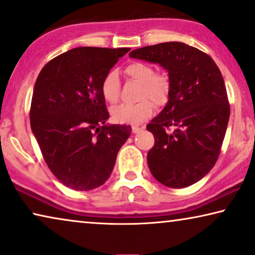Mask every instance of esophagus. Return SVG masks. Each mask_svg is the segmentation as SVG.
I'll use <instances>...</instances> for the list:
<instances>
[{"label":"esophagus","mask_w":255,"mask_h":255,"mask_svg":"<svg viewBox=\"0 0 255 255\" xmlns=\"http://www.w3.org/2000/svg\"><path fill=\"white\" fill-rule=\"evenodd\" d=\"M143 127H139V126H132L131 127V130L132 132H138L139 130H142Z\"/></svg>","instance_id":"esophagus-1"}]
</instances>
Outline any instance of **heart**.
<instances>
[{
	"label": "heart",
	"instance_id": "heart-1",
	"mask_svg": "<svg viewBox=\"0 0 255 255\" xmlns=\"http://www.w3.org/2000/svg\"><path fill=\"white\" fill-rule=\"evenodd\" d=\"M128 77L141 83L139 98L136 104H123L112 111V117L118 124H141L151 117L153 101L157 106H162L168 100L171 92V80L166 73H155L151 64L134 61L125 67ZM103 98L106 103L116 104L119 100L120 81L116 71H110L103 78L100 85ZM151 99L153 101L149 100Z\"/></svg>",
	"mask_w": 255,
	"mask_h": 255
}]
</instances>
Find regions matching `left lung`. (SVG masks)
Wrapping results in <instances>:
<instances>
[{
    "instance_id": "8db88e82",
    "label": "left lung",
    "mask_w": 255,
    "mask_h": 255,
    "mask_svg": "<svg viewBox=\"0 0 255 255\" xmlns=\"http://www.w3.org/2000/svg\"><path fill=\"white\" fill-rule=\"evenodd\" d=\"M129 56L167 70L170 97L146 126L155 136L146 159L160 184L188 187L209 173L220 156L230 117L223 76L209 55L184 42L145 46ZM170 127L175 130L168 133Z\"/></svg>"
}]
</instances>
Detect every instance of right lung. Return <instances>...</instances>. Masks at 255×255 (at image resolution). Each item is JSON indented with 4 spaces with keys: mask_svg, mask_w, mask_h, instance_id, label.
Listing matches in <instances>:
<instances>
[{
    "mask_svg": "<svg viewBox=\"0 0 255 255\" xmlns=\"http://www.w3.org/2000/svg\"><path fill=\"white\" fill-rule=\"evenodd\" d=\"M130 48H73L49 61L35 81L31 129L49 170L64 186L90 191L112 173L131 134L110 118L100 85Z\"/></svg>",
    "mask_w": 255,
    "mask_h": 255,
    "instance_id": "add662e5",
    "label": "right lung"
}]
</instances>
